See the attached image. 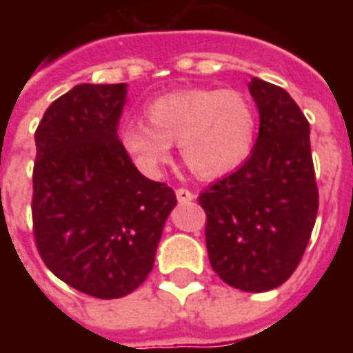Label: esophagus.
<instances>
[{
	"mask_svg": "<svg viewBox=\"0 0 353 353\" xmlns=\"http://www.w3.org/2000/svg\"><path fill=\"white\" fill-rule=\"evenodd\" d=\"M176 196H177V200L181 202V204H185V202H191V200H194V194H192V192L189 191V189H177Z\"/></svg>",
	"mask_w": 353,
	"mask_h": 353,
	"instance_id": "1",
	"label": "esophagus"
}]
</instances>
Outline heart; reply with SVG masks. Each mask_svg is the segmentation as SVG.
I'll return each instance as SVG.
<instances>
[{
	"mask_svg": "<svg viewBox=\"0 0 353 353\" xmlns=\"http://www.w3.org/2000/svg\"><path fill=\"white\" fill-rule=\"evenodd\" d=\"M147 123H124L119 138L141 174L159 177L177 143L187 168L217 179L248 162L257 139V109L240 90L192 87L145 105Z\"/></svg>",
	"mask_w": 353,
	"mask_h": 353,
	"instance_id": "heart-1",
	"label": "heart"
}]
</instances>
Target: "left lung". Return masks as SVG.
<instances>
[{
    "label": "left lung",
    "instance_id": "obj_1",
    "mask_svg": "<svg viewBox=\"0 0 353 353\" xmlns=\"http://www.w3.org/2000/svg\"><path fill=\"white\" fill-rule=\"evenodd\" d=\"M259 136L252 157L199 196L210 265L248 293L278 288L295 272L318 215L310 124L283 88L253 77Z\"/></svg>",
    "mask_w": 353,
    "mask_h": 353
}]
</instances>
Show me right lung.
<instances>
[{"label": "right lung", "mask_w": 353, "mask_h": 353, "mask_svg": "<svg viewBox=\"0 0 353 353\" xmlns=\"http://www.w3.org/2000/svg\"><path fill=\"white\" fill-rule=\"evenodd\" d=\"M126 92V83L77 85L35 130V244L50 272L96 299L145 281L177 204L168 185L139 174L119 139Z\"/></svg>", "instance_id": "1"}]
</instances>
